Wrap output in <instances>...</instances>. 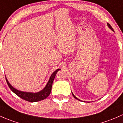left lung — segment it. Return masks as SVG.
I'll return each instance as SVG.
<instances>
[{
  "instance_id": "1",
  "label": "left lung",
  "mask_w": 123,
  "mask_h": 123,
  "mask_svg": "<svg viewBox=\"0 0 123 123\" xmlns=\"http://www.w3.org/2000/svg\"><path fill=\"white\" fill-rule=\"evenodd\" d=\"M107 25H108V27H109V28H110V29H111V30H112V31H114V30H113V29H112V26H111V25H110V24H109L108 23V24H107ZM72 95H73V97H74V98H75V99H76L79 100V101H80V99H78V98H76V97H75V96H74V94H73V93H72Z\"/></svg>"
}]
</instances>
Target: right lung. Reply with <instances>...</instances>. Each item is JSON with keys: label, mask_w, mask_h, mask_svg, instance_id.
I'll return each mask as SVG.
<instances>
[{"label": "right lung", "mask_w": 123, "mask_h": 123, "mask_svg": "<svg viewBox=\"0 0 123 123\" xmlns=\"http://www.w3.org/2000/svg\"><path fill=\"white\" fill-rule=\"evenodd\" d=\"M60 69H57L56 70L54 71V72L52 73V74L50 76V79H49V82L47 83L46 86H45V88H44L43 90H41V91L38 92H37V93H32V92H22V91H20L15 89V88H13L12 85L9 83V82H8V80H7L6 77V80L7 82V85H8L9 87L11 89V91L13 92H14L16 95H17L19 97L21 98L22 99H23L25 101H29L30 102H37V101H41L45 99L46 98H47L49 96V95L50 94V92L51 91V88H52V85L53 80H54V78H55V75H56V73H57V72L59 70H60Z\"/></svg>", "instance_id": "add662e5"}]
</instances>
